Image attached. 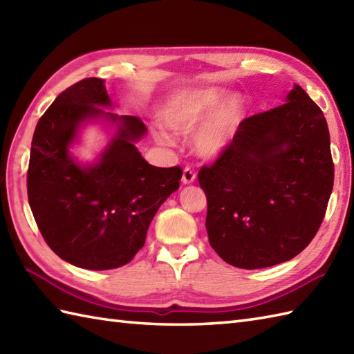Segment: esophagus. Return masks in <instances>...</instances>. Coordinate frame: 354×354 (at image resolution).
<instances>
[{"instance_id":"1","label":"esophagus","mask_w":354,"mask_h":354,"mask_svg":"<svg viewBox=\"0 0 354 354\" xmlns=\"http://www.w3.org/2000/svg\"><path fill=\"white\" fill-rule=\"evenodd\" d=\"M194 179H196V173L192 167H185L183 171V183L184 184H192L194 183Z\"/></svg>"}]
</instances>
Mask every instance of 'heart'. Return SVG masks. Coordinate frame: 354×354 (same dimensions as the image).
Returning a JSON list of instances; mask_svg holds the SVG:
<instances>
[{
	"mask_svg": "<svg viewBox=\"0 0 354 354\" xmlns=\"http://www.w3.org/2000/svg\"><path fill=\"white\" fill-rule=\"evenodd\" d=\"M222 100L217 89H194L184 91L173 99L164 112V122L170 131L187 135L202 124ZM242 122V108L237 102H231L216 112L198 132L194 145L204 156H216L223 152L237 132ZM161 142H170L164 132L156 133Z\"/></svg>",
	"mask_w": 354,
	"mask_h": 354,
	"instance_id": "b5f03b06",
	"label": "heart"
}]
</instances>
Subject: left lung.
I'll list each match as a JSON object with an SVG mask.
<instances>
[{
	"label": "left lung",
	"mask_w": 354,
	"mask_h": 354,
	"mask_svg": "<svg viewBox=\"0 0 354 354\" xmlns=\"http://www.w3.org/2000/svg\"><path fill=\"white\" fill-rule=\"evenodd\" d=\"M333 178L326 117L293 85L284 104L245 118L217 160L201 167L209 245L242 269L293 259L321 227Z\"/></svg>",
	"instance_id": "8db88e82"
}]
</instances>
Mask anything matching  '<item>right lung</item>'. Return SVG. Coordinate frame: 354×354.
<instances>
[{"label": "right lung", "instance_id": "add662e5", "mask_svg": "<svg viewBox=\"0 0 354 354\" xmlns=\"http://www.w3.org/2000/svg\"><path fill=\"white\" fill-rule=\"evenodd\" d=\"M103 80L88 77L66 88L39 118L32 140L27 194L37 228L62 260L106 270L129 263L146 242L158 208L179 189V165H150L133 146L146 126L132 115L118 117ZM104 115L119 123L101 161L77 165L68 147L80 122Z\"/></svg>", "mask_w": 354, "mask_h": 354}]
</instances>
